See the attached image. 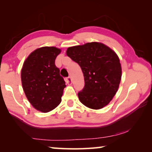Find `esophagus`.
Segmentation results:
<instances>
[{
	"mask_svg": "<svg viewBox=\"0 0 152 152\" xmlns=\"http://www.w3.org/2000/svg\"><path fill=\"white\" fill-rule=\"evenodd\" d=\"M66 82L68 84H70L72 83V78L70 76H68V78H66Z\"/></svg>",
	"mask_w": 152,
	"mask_h": 152,
	"instance_id": "1",
	"label": "esophagus"
}]
</instances>
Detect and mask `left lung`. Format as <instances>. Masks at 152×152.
<instances>
[{"instance_id": "left-lung-1", "label": "left lung", "mask_w": 152, "mask_h": 152, "mask_svg": "<svg viewBox=\"0 0 152 152\" xmlns=\"http://www.w3.org/2000/svg\"><path fill=\"white\" fill-rule=\"evenodd\" d=\"M66 54L80 66L84 87L78 93L80 101L92 109L109 103L116 94L122 71L116 53L102 43L91 42L67 49Z\"/></svg>"}]
</instances>
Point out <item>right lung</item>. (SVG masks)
I'll return each instance as SVG.
<instances>
[{"instance_id":"right-lung-1","label":"right lung","mask_w":152,"mask_h":152,"mask_svg":"<svg viewBox=\"0 0 152 152\" xmlns=\"http://www.w3.org/2000/svg\"><path fill=\"white\" fill-rule=\"evenodd\" d=\"M61 52L56 47H42L33 51L21 70L23 88L35 109L48 113L57 107L66 86L55 60Z\"/></svg>"}]
</instances>
